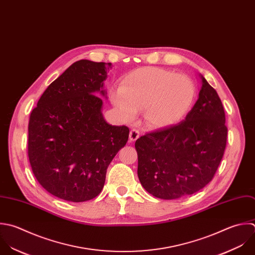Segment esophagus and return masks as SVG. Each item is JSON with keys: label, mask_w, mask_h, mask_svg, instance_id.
<instances>
[{"label": "esophagus", "mask_w": 255, "mask_h": 255, "mask_svg": "<svg viewBox=\"0 0 255 255\" xmlns=\"http://www.w3.org/2000/svg\"><path fill=\"white\" fill-rule=\"evenodd\" d=\"M139 136H140V132H139L137 129H132V130L130 131L129 139H130V141L134 142V141H136V140L139 138Z\"/></svg>", "instance_id": "obj_1"}]
</instances>
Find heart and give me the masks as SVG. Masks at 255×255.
<instances>
[{"label":"heart","instance_id":"1","mask_svg":"<svg viewBox=\"0 0 255 255\" xmlns=\"http://www.w3.org/2000/svg\"><path fill=\"white\" fill-rule=\"evenodd\" d=\"M196 97L194 81L187 75L160 67H142L127 74L110 100L125 122L143 118L151 129L178 123L191 109Z\"/></svg>","mask_w":255,"mask_h":255}]
</instances>
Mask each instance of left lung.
<instances>
[{
	"mask_svg": "<svg viewBox=\"0 0 255 255\" xmlns=\"http://www.w3.org/2000/svg\"><path fill=\"white\" fill-rule=\"evenodd\" d=\"M199 98L185 120L140 137L138 177L156 198L174 200L205 188L223 159L228 128L217 91L200 74Z\"/></svg>",
	"mask_w": 255,
	"mask_h": 255,
	"instance_id": "obj_1",
	"label": "left lung"
}]
</instances>
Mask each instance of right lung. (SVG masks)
I'll list each match as a JSON object with an SVG mask.
<instances>
[{
    "label": "right lung",
    "instance_id": "add662e5",
    "mask_svg": "<svg viewBox=\"0 0 255 255\" xmlns=\"http://www.w3.org/2000/svg\"><path fill=\"white\" fill-rule=\"evenodd\" d=\"M111 63L81 59L45 89L28 122V159L52 196L80 203L102 191L106 171L129 137L103 116L104 81Z\"/></svg>",
    "mask_w": 255,
    "mask_h": 255
}]
</instances>
